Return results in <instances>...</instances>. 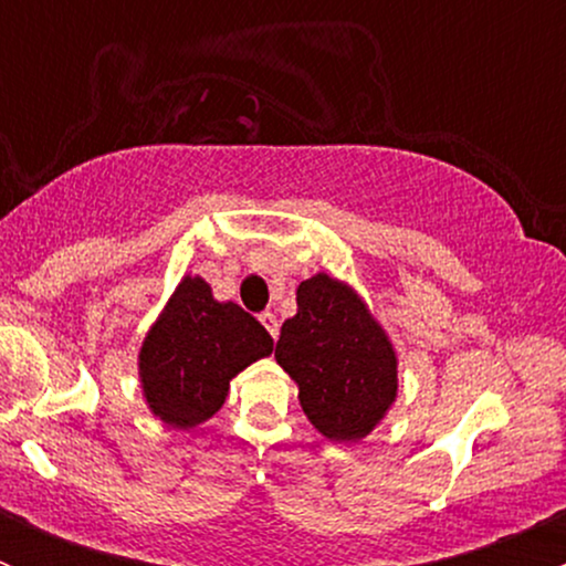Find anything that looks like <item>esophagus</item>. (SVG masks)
<instances>
[{
    "label": "esophagus",
    "mask_w": 566,
    "mask_h": 566,
    "mask_svg": "<svg viewBox=\"0 0 566 566\" xmlns=\"http://www.w3.org/2000/svg\"><path fill=\"white\" fill-rule=\"evenodd\" d=\"M260 323L265 325L268 334H271L273 339H276V336H279V317L273 315V312H262V315H260Z\"/></svg>",
    "instance_id": "esophagus-1"
}]
</instances>
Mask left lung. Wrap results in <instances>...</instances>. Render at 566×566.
<instances>
[{
	"label": "left lung",
	"instance_id": "8db88e82",
	"mask_svg": "<svg viewBox=\"0 0 566 566\" xmlns=\"http://www.w3.org/2000/svg\"><path fill=\"white\" fill-rule=\"evenodd\" d=\"M276 361L298 386L306 419L334 443L367 438L397 402L389 334L356 287L328 273L298 284V312L284 319Z\"/></svg>",
	"mask_w": 566,
	"mask_h": 566
}]
</instances>
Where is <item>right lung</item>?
Listing matches in <instances>:
<instances>
[{
  "label": "right lung",
  "mask_w": 566,
  "mask_h": 566,
  "mask_svg": "<svg viewBox=\"0 0 566 566\" xmlns=\"http://www.w3.org/2000/svg\"><path fill=\"white\" fill-rule=\"evenodd\" d=\"M271 353L260 319L186 273L139 347L142 397L167 427L193 430L219 413L230 380Z\"/></svg>",
  "instance_id": "1"
}]
</instances>
